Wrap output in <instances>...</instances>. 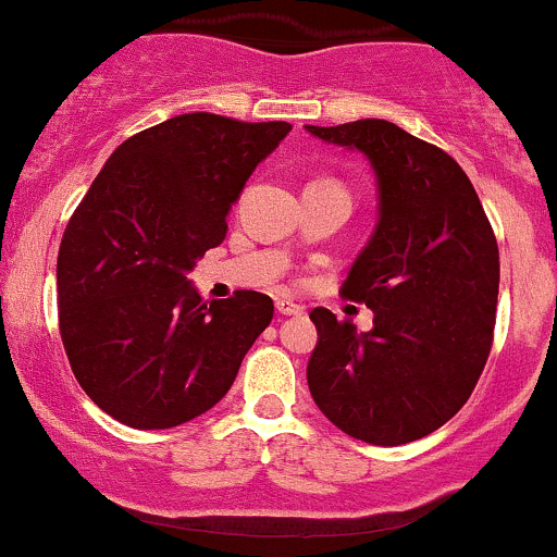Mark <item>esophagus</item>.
<instances>
[{"instance_id": "esophagus-1", "label": "esophagus", "mask_w": 557, "mask_h": 557, "mask_svg": "<svg viewBox=\"0 0 557 557\" xmlns=\"http://www.w3.org/2000/svg\"><path fill=\"white\" fill-rule=\"evenodd\" d=\"M276 313H281V315H300L302 313V305L286 300V297H278V300H276Z\"/></svg>"}]
</instances>
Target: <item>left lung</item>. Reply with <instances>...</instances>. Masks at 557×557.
<instances>
[{
  "label": "left lung",
  "mask_w": 557,
  "mask_h": 557,
  "mask_svg": "<svg viewBox=\"0 0 557 557\" xmlns=\"http://www.w3.org/2000/svg\"><path fill=\"white\" fill-rule=\"evenodd\" d=\"M363 153L376 181V225L343 284L372 308L356 332L310 310L315 406L363 444L400 446L451 420L486 367L499 295V249L470 177L446 151L385 119L310 127Z\"/></svg>",
  "instance_id": "left-lung-1"
}]
</instances>
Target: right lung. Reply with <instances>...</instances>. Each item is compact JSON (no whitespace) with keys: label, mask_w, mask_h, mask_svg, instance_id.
Returning a JSON list of instances; mask_svg holds the SVG:
<instances>
[{"label":"right lung","mask_w":557,"mask_h":557,"mask_svg":"<svg viewBox=\"0 0 557 557\" xmlns=\"http://www.w3.org/2000/svg\"><path fill=\"white\" fill-rule=\"evenodd\" d=\"M289 129L183 113L124 140L89 185L58 252V319L74 376L113 420L177 428L231 391L273 300L207 305L188 273Z\"/></svg>","instance_id":"add662e5"}]
</instances>
